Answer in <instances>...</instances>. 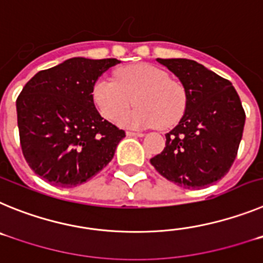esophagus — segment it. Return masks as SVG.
<instances>
[{"label":"esophagus","mask_w":263,"mask_h":263,"mask_svg":"<svg viewBox=\"0 0 263 263\" xmlns=\"http://www.w3.org/2000/svg\"><path fill=\"white\" fill-rule=\"evenodd\" d=\"M126 136L127 137H143L145 134L141 133V132H132V130H127Z\"/></svg>","instance_id":"34e87169"}]
</instances>
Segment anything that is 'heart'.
Segmentation results:
<instances>
[{
  "instance_id": "1",
  "label": "heart",
  "mask_w": 263,
  "mask_h": 263,
  "mask_svg": "<svg viewBox=\"0 0 263 263\" xmlns=\"http://www.w3.org/2000/svg\"><path fill=\"white\" fill-rule=\"evenodd\" d=\"M95 105L104 118L115 121L132 104L133 110L118 120L122 126L171 127L178 124L185 109V92L167 72L158 67L138 63L120 68L116 80L99 79L92 88Z\"/></svg>"
}]
</instances>
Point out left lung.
Listing matches in <instances>:
<instances>
[{"instance_id": "1", "label": "left lung", "mask_w": 263, "mask_h": 263, "mask_svg": "<svg viewBox=\"0 0 263 263\" xmlns=\"http://www.w3.org/2000/svg\"><path fill=\"white\" fill-rule=\"evenodd\" d=\"M185 92L182 120L166 134V147L150 159L158 173L183 188L213 184L237 157L245 110L232 83L190 59H157Z\"/></svg>"}]
</instances>
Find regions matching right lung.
I'll list each match as a JSON object with an SVG mask.
<instances>
[{
    "label": "right lung",
    "mask_w": 263,
    "mask_h": 263,
    "mask_svg": "<svg viewBox=\"0 0 263 263\" xmlns=\"http://www.w3.org/2000/svg\"><path fill=\"white\" fill-rule=\"evenodd\" d=\"M117 59L72 58L39 71L17 99L23 157L30 168L58 187H76L115 155L124 130L104 120L92 88Z\"/></svg>",
    "instance_id": "right-lung-1"
}]
</instances>
